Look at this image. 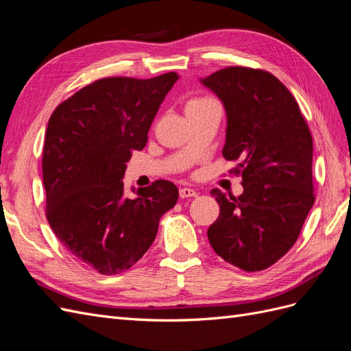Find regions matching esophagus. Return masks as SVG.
<instances>
[{
	"instance_id": "obj_1",
	"label": "esophagus",
	"mask_w": 351,
	"mask_h": 351,
	"mask_svg": "<svg viewBox=\"0 0 351 351\" xmlns=\"http://www.w3.org/2000/svg\"><path fill=\"white\" fill-rule=\"evenodd\" d=\"M178 195L182 199H187V197H195L197 196V192L193 189H189V187H182L178 190Z\"/></svg>"
}]
</instances>
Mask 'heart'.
Here are the masks:
<instances>
[{"label":"heart","mask_w":351,"mask_h":351,"mask_svg":"<svg viewBox=\"0 0 351 351\" xmlns=\"http://www.w3.org/2000/svg\"><path fill=\"white\" fill-rule=\"evenodd\" d=\"M214 104V101L209 99V98H195L192 101H189L186 105V111L189 110H195V108H202V107H206V105Z\"/></svg>","instance_id":"1"}]
</instances>
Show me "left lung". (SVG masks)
<instances>
[{
  "label": "left lung",
  "mask_w": 351,
  "mask_h": 351,
  "mask_svg": "<svg viewBox=\"0 0 351 351\" xmlns=\"http://www.w3.org/2000/svg\"><path fill=\"white\" fill-rule=\"evenodd\" d=\"M227 111L222 155L239 164L240 196L212 190L219 217L208 230L218 256L256 272L269 268L300 236L315 202L313 141L299 104L284 84L261 69L232 66L204 79Z\"/></svg>",
  "instance_id": "obj_1"
}]
</instances>
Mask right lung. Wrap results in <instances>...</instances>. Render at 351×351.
I'll return each instance as SVG.
<instances>
[{
  "mask_svg": "<svg viewBox=\"0 0 351 351\" xmlns=\"http://www.w3.org/2000/svg\"><path fill=\"white\" fill-rule=\"evenodd\" d=\"M177 79L176 71L98 79L49 117L42 151L45 217L73 256L102 275L130 269L154 243L159 218L177 204L171 182L156 180L127 197L121 180Z\"/></svg>",
  "mask_w": 351,
  "mask_h": 351,
  "instance_id": "add662e5",
  "label": "right lung"
}]
</instances>
